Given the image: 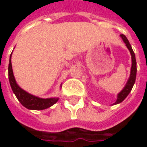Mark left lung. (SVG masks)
Masks as SVG:
<instances>
[{
  "instance_id": "left-lung-1",
  "label": "left lung",
  "mask_w": 147,
  "mask_h": 147,
  "mask_svg": "<svg viewBox=\"0 0 147 147\" xmlns=\"http://www.w3.org/2000/svg\"><path fill=\"white\" fill-rule=\"evenodd\" d=\"M120 37L123 39V42L126 44V46L127 47V49H129L130 53H131V74H130V77L128 80H127V83L125 85V86L123 87V89L120 91L118 95H117V99L116 102L114 103L113 105H116V104H119L120 102H122L126 98V97L128 94L129 93L131 92V90L132 89L133 86H134V83L136 82V71H137V68H136V56H135V53L133 52V49L131 48V46L130 45L128 40L126 38V36L124 34H120Z\"/></svg>"
}]
</instances>
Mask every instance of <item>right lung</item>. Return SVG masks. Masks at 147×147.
Instances as JSON below:
<instances>
[{
	"label": "right lung",
	"instance_id": "add662e5",
	"mask_svg": "<svg viewBox=\"0 0 147 147\" xmlns=\"http://www.w3.org/2000/svg\"><path fill=\"white\" fill-rule=\"evenodd\" d=\"M11 53L9 59V64H8V79L9 83L11 85V90L16 96L17 99L20 101L24 107L28 109H34V110H42L45 109L49 108L50 106L54 105L58 101V98H41L36 96H34L29 93L26 92L25 90L18 86L16 82L13 71L11 67Z\"/></svg>",
	"mask_w": 147,
	"mask_h": 147
}]
</instances>
